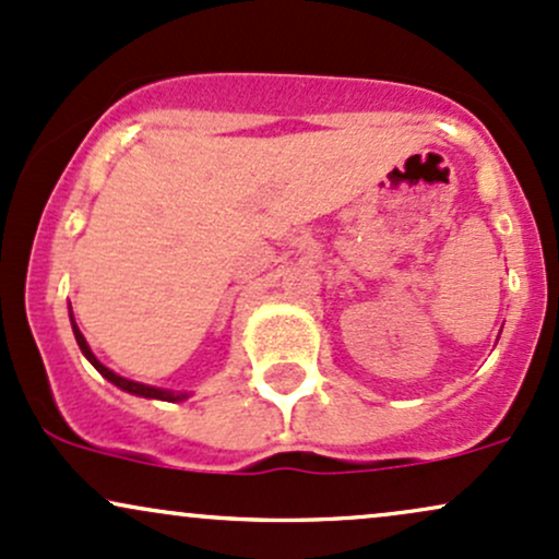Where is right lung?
<instances>
[{
  "label": "right lung",
  "instance_id": "right-lung-1",
  "mask_svg": "<svg viewBox=\"0 0 559 559\" xmlns=\"http://www.w3.org/2000/svg\"><path fill=\"white\" fill-rule=\"evenodd\" d=\"M68 312H70V325H73V333H75V342H79L81 352H83V357H86V360L92 362L94 368L99 370V373L107 378V381L115 383V386H118V389L128 391V394L144 396V400H163V402H183V400H189V396H191V391H173V389H159V386H150V383H139V381H131V378H123V376H118V373H115V370L107 368V365H102L99 360H96V355H94V352H92V346H88V344H86V338H83L81 329H79V325H75L73 310H70V307H68Z\"/></svg>",
  "mask_w": 559,
  "mask_h": 559
}]
</instances>
